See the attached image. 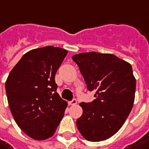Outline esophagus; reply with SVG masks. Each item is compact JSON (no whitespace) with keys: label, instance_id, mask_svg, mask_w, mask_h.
<instances>
[{"label":"esophagus","instance_id":"esophagus-1","mask_svg":"<svg viewBox=\"0 0 149 149\" xmlns=\"http://www.w3.org/2000/svg\"><path fill=\"white\" fill-rule=\"evenodd\" d=\"M77 99H72V100L71 101V102H68V104H69V105H76V104H77Z\"/></svg>","mask_w":149,"mask_h":149}]
</instances>
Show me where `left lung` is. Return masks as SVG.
Wrapping results in <instances>:
<instances>
[{"mask_svg": "<svg viewBox=\"0 0 149 149\" xmlns=\"http://www.w3.org/2000/svg\"><path fill=\"white\" fill-rule=\"evenodd\" d=\"M87 84L95 91L91 102H81L82 115L77 120L81 134L91 142L109 139L117 133L131 112L136 79L131 64L108 53L82 52L72 56Z\"/></svg>", "mask_w": 149, "mask_h": 149, "instance_id": "left-lung-1", "label": "left lung"}]
</instances>
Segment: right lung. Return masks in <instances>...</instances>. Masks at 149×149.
<instances>
[{"mask_svg": "<svg viewBox=\"0 0 149 149\" xmlns=\"http://www.w3.org/2000/svg\"><path fill=\"white\" fill-rule=\"evenodd\" d=\"M68 51L52 46L24 54L6 81L10 113L16 124L36 140L51 138L68 102L56 93L55 75Z\"/></svg>", "mask_w": 149, "mask_h": 149, "instance_id": "right-lung-1", "label": "right lung"}]
</instances>
